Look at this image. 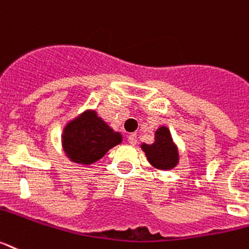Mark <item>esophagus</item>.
Returning <instances> with one entry per match:
<instances>
[{"label":"esophagus","mask_w":249,"mask_h":249,"mask_svg":"<svg viewBox=\"0 0 249 249\" xmlns=\"http://www.w3.org/2000/svg\"><path fill=\"white\" fill-rule=\"evenodd\" d=\"M127 139H128V142L131 145L135 146L136 143H137V135H136V133H131Z\"/></svg>","instance_id":"1"}]
</instances>
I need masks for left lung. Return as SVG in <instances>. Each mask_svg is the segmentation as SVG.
<instances>
[{
  "instance_id": "1",
  "label": "left lung",
  "mask_w": 249,
  "mask_h": 249,
  "mask_svg": "<svg viewBox=\"0 0 249 249\" xmlns=\"http://www.w3.org/2000/svg\"><path fill=\"white\" fill-rule=\"evenodd\" d=\"M141 147L145 151L148 162L155 169L171 170L179 162V151L174 143L169 128L165 126L156 129L154 143H142Z\"/></svg>"
}]
</instances>
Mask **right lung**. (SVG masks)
I'll use <instances>...</instances> for the list:
<instances>
[{
    "label": "right lung",
    "instance_id": "obj_1",
    "mask_svg": "<svg viewBox=\"0 0 249 249\" xmlns=\"http://www.w3.org/2000/svg\"><path fill=\"white\" fill-rule=\"evenodd\" d=\"M61 142L70 161L92 165L121 143L122 135L110 128L95 110L88 109L64 127Z\"/></svg>",
    "mask_w": 249,
    "mask_h": 249
}]
</instances>
